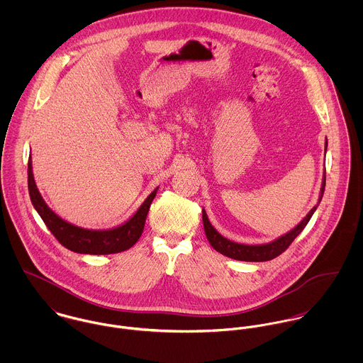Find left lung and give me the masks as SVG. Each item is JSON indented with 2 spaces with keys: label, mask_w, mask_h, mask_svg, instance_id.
<instances>
[{
  "label": "left lung",
  "mask_w": 363,
  "mask_h": 363,
  "mask_svg": "<svg viewBox=\"0 0 363 363\" xmlns=\"http://www.w3.org/2000/svg\"><path fill=\"white\" fill-rule=\"evenodd\" d=\"M325 151H327V138H325ZM324 187H325V172L323 176L317 206L311 208L309 213L288 233L279 236L278 239H275L269 243H264V245H243V243H236V242H232V240L223 238L212 226V223L208 219L206 209H203V222H204V230H206L208 242L216 252H219L220 255H223L229 259H239V261H268V259H275L282 252H285L289 247V245L295 240V238L305 229V226L311 220V215L314 213V211L317 209L321 199H323Z\"/></svg>",
  "instance_id": "1"
}]
</instances>
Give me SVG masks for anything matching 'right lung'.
Returning a JSON list of instances; mask_svg holds the SVG:
<instances>
[{
    "instance_id": "obj_1",
    "label": "right lung",
    "mask_w": 363,
    "mask_h": 363,
    "mask_svg": "<svg viewBox=\"0 0 363 363\" xmlns=\"http://www.w3.org/2000/svg\"><path fill=\"white\" fill-rule=\"evenodd\" d=\"M28 187L33 207L55 239L68 250L79 255H114L133 247L144 232L148 211L159 189L156 187L125 223L113 229L94 230L64 220L46 204L33 177L32 157H29L28 162Z\"/></svg>"
}]
</instances>
